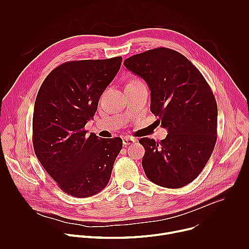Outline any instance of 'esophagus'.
Segmentation results:
<instances>
[{
	"label": "esophagus",
	"mask_w": 249,
	"mask_h": 249,
	"mask_svg": "<svg viewBox=\"0 0 249 249\" xmlns=\"http://www.w3.org/2000/svg\"><path fill=\"white\" fill-rule=\"evenodd\" d=\"M135 142H136V139L131 138V137H125V138L123 139V145H124V146H128V145L134 144Z\"/></svg>",
	"instance_id": "1"
}]
</instances>
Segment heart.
Here are the masks:
<instances>
[{"instance_id":"heart-1","label":"heart","mask_w":249,"mask_h":249,"mask_svg":"<svg viewBox=\"0 0 249 249\" xmlns=\"http://www.w3.org/2000/svg\"><path fill=\"white\" fill-rule=\"evenodd\" d=\"M140 81H138V80H133L132 82H130V83H139Z\"/></svg>"}]
</instances>
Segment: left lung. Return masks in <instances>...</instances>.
I'll list each match as a JSON object with an SVG mask.
<instances>
[{
    "label": "left lung",
    "instance_id": "obj_1",
    "mask_svg": "<svg viewBox=\"0 0 249 249\" xmlns=\"http://www.w3.org/2000/svg\"><path fill=\"white\" fill-rule=\"evenodd\" d=\"M124 66L151 89V111L167 136L142 138V165L148 178L165 188L192 182L209 160L217 141L218 107L200 71L182 54L160 47L133 55Z\"/></svg>",
    "mask_w": 249,
    "mask_h": 249
}]
</instances>
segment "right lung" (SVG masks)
<instances>
[{
	"label": "right lung",
	"mask_w": 249,
	"mask_h": 249,
	"mask_svg": "<svg viewBox=\"0 0 249 249\" xmlns=\"http://www.w3.org/2000/svg\"><path fill=\"white\" fill-rule=\"evenodd\" d=\"M122 57L66 62L46 77L34 104V153L65 193L95 195L108 184L121 138L87 135L85 126L118 73Z\"/></svg>",
	"instance_id": "add662e5"
}]
</instances>
